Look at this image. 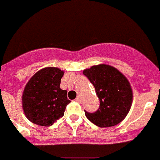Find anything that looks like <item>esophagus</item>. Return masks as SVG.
I'll use <instances>...</instances> for the list:
<instances>
[{
	"label": "esophagus",
	"mask_w": 160,
	"mask_h": 160,
	"mask_svg": "<svg viewBox=\"0 0 160 160\" xmlns=\"http://www.w3.org/2000/svg\"><path fill=\"white\" fill-rule=\"evenodd\" d=\"M76 102H82V98L80 96H78L77 98H76V99H75Z\"/></svg>",
	"instance_id": "esophagus-1"
}]
</instances>
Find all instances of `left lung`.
<instances>
[{"label":"left lung","mask_w":160,"mask_h":160,"mask_svg":"<svg viewBox=\"0 0 160 160\" xmlns=\"http://www.w3.org/2000/svg\"><path fill=\"white\" fill-rule=\"evenodd\" d=\"M95 88L100 101L94 113L85 111L90 122L99 128H110L121 122L131 107L133 93L128 78L116 68L106 64L83 70Z\"/></svg>","instance_id":"1"}]
</instances>
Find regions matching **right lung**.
<instances>
[{
    "instance_id": "1",
    "label": "right lung",
    "mask_w": 160,
    "mask_h": 160,
    "mask_svg": "<svg viewBox=\"0 0 160 160\" xmlns=\"http://www.w3.org/2000/svg\"><path fill=\"white\" fill-rule=\"evenodd\" d=\"M64 71L57 67H46L37 72L22 94V107L25 116L32 123L42 127L53 125L64 115L67 91L60 88Z\"/></svg>"
}]
</instances>
